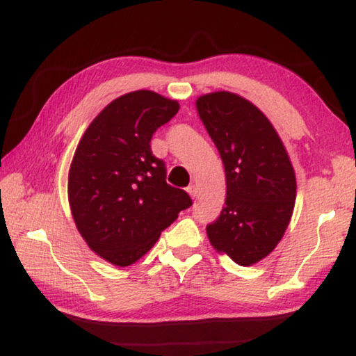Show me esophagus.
Returning a JSON list of instances; mask_svg holds the SVG:
<instances>
[{"label": "esophagus", "mask_w": 356, "mask_h": 356, "mask_svg": "<svg viewBox=\"0 0 356 356\" xmlns=\"http://www.w3.org/2000/svg\"><path fill=\"white\" fill-rule=\"evenodd\" d=\"M186 193H188L191 197H195L196 196V186L195 185H190L188 188H186Z\"/></svg>", "instance_id": "1"}]
</instances>
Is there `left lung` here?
<instances>
[{"mask_svg": "<svg viewBox=\"0 0 356 356\" xmlns=\"http://www.w3.org/2000/svg\"><path fill=\"white\" fill-rule=\"evenodd\" d=\"M196 110L226 172V201L207 237L220 254L248 267L272 252L291 222L297 180L267 116L227 91L204 94Z\"/></svg>", "mask_w": 356, "mask_h": 356, "instance_id": "8db88e82", "label": "left lung"}]
</instances>
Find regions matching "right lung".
Here are the masks:
<instances>
[{
    "label": "right lung",
    "mask_w": 356,
    "mask_h": 356,
    "mask_svg": "<svg viewBox=\"0 0 356 356\" xmlns=\"http://www.w3.org/2000/svg\"><path fill=\"white\" fill-rule=\"evenodd\" d=\"M179 111V102L134 91L108 104L89 124L69 170L72 216L95 254L129 267L191 206L184 190L166 184V168L150 140Z\"/></svg>",
    "instance_id": "right-lung-1"
}]
</instances>
